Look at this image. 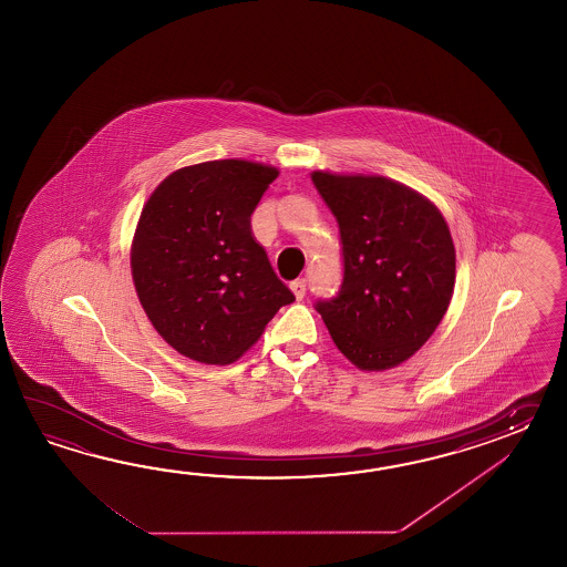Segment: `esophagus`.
<instances>
[{
	"label": "esophagus",
	"instance_id": "esophagus-1",
	"mask_svg": "<svg viewBox=\"0 0 567 567\" xmlns=\"http://www.w3.org/2000/svg\"><path fill=\"white\" fill-rule=\"evenodd\" d=\"M289 289L293 291L296 300H303V296H306V279H296V281H291V284H289Z\"/></svg>",
	"mask_w": 567,
	"mask_h": 567
}]
</instances>
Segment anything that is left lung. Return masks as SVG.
Here are the masks:
<instances>
[{"label": "left lung", "instance_id": "1", "mask_svg": "<svg viewBox=\"0 0 567 567\" xmlns=\"http://www.w3.org/2000/svg\"><path fill=\"white\" fill-rule=\"evenodd\" d=\"M312 182L342 245L340 289L313 308L362 371L408 361L452 300L456 251L446 220L422 194L383 176L313 172Z\"/></svg>", "mask_w": 567, "mask_h": 567}]
</instances>
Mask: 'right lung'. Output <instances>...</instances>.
I'll use <instances>...</instances> for the list:
<instances>
[{
	"mask_svg": "<svg viewBox=\"0 0 567 567\" xmlns=\"http://www.w3.org/2000/svg\"><path fill=\"white\" fill-rule=\"evenodd\" d=\"M278 174L215 159L169 174L145 203L133 284L159 337L193 361H237L296 300L251 233V215Z\"/></svg>",
	"mask_w": 567,
	"mask_h": 567,
	"instance_id": "add662e5",
	"label": "right lung"
}]
</instances>
